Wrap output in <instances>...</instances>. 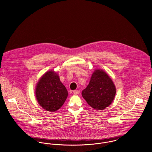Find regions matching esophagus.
<instances>
[{
    "mask_svg": "<svg viewBox=\"0 0 152 152\" xmlns=\"http://www.w3.org/2000/svg\"><path fill=\"white\" fill-rule=\"evenodd\" d=\"M73 93L75 94V95H77V94H79L80 93V91L79 90H74L73 91Z\"/></svg>",
    "mask_w": 152,
    "mask_h": 152,
    "instance_id": "esophagus-1",
    "label": "esophagus"
}]
</instances>
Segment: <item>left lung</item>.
Here are the masks:
<instances>
[{"label": "left lung", "instance_id": "obj_1", "mask_svg": "<svg viewBox=\"0 0 152 152\" xmlns=\"http://www.w3.org/2000/svg\"><path fill=\"white\" fill-rule=\"evenodd\" d=\"M116 94V87L108 75L101 69L94 71L89 83L82 91L87 104L98 110L108 107Z\"/></svg>", "mask_w": 152, "mask_h": 152}]
</instances>
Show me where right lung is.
<instances>
[{"label":"right lung","mask_w":152,"mask_h":152,"mask_svg":"<svg viewBox=\"0 0 152 152\" xmlns=\"http://www.w3.org/2000/svg\"><path fill=\"white\" fill-rule=\"evenodd\" d=\"M35 95L39 104L45 110L56 112L60 108L68 96V91L60 81L57 72L50 70L38 81Z\"/></svg>","instance_id":"obj_1"}]
</instances>
